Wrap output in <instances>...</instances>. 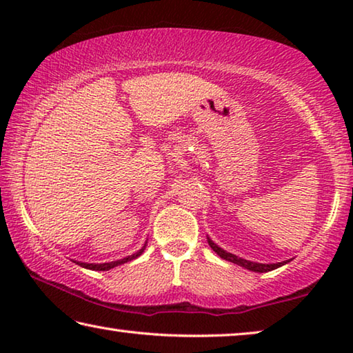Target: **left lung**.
Segmentation results:
<instances>
[{
    "label": "left lung",
    "mask_w": 353,
    "mask_h": 353,
    "mask_svg": "<svg viewBox=\"0 0 353 353\" xmlns=\"http://www.w3.org/2000/svg\"><path fill=\"white\" fill-rule=\"evenodd\" d=\"M208 244H210V248L216 252L221 259H224L227 261H232L235 263V265L238 266H243L246 268V270L249 271H254V272H268V271H272V270H277V268H280L282 265H285V263H288V260L286 261H282V263H274V265H263V263H254V261H248L244 259H240V256H236L234 254L230 252H225V250H223L221 248H218L216 244H214L210 238H208Z\"/></svg>",
    "instance_id": "obj_1"
}]
</instances>
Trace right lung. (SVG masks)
<instances>
[{
  "instance_id": "1",
  "label": "right lung",
  "mask_w": 353,
  "mask_h": 353,
  "mask_svg": "<svg viewBox=\"0 0 353 353\" xmlns=\"http://www.w3.org/2000/svg\"><path fill=\"white\" fill-rule=\"evenodd\" d=\"M143 250H145V248L140 249L139 252H135V254H132V255L126 256V259H123V260H118V261L101 263V265H93V263H81V261H79V263H77V265H81L82 268H87V270H93V271H109V270H112V268H115V266H118V265H123V263H128V261H130V260L137 259V256L141 255Z\"/></svg>"
}]
</instances>
